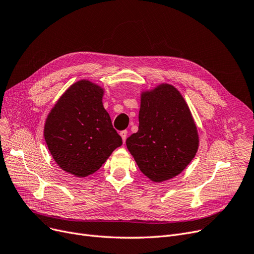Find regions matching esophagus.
<instances>
[{
	"label": "esophagus",
	"mask_w": 254,
	"mask_h": 254,
	"mask_svg": "<svg viewBox=\"0 0 254 254\" xmlns=\"http://www.w3.org/2000/svg\"><path fill=\"white\" fill-rule=\"evenodd\" d=\"M120 136H121V138H123V141L125 143L126 140H127V130H121L120 131Z\"/></svg>",
	"instance_id": "esophagus-1"
}]
</instances>
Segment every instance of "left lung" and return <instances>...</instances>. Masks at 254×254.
Returning <instances> with one entry per match:
<instances>
[{
	"instance_id": "obj_1",
	"label": "left lung",
	"mask_w": 254,
	"mask_h": 254,
	"mask_svg": "<svg viewBox=\"0 0 254 254\" xmlns=\"http://www.w3.org/2000/svg\"><path fill=\"white\" fill-rule=\"evenodd\" d=\"M199 144L197 127L180 91L161 84L141 95L139 129L127 146L142 173L156 183L180 174Z\"/></svg>"
}]
</instances>
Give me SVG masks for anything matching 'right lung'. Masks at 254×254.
<instances>
[{
  "mask_svg": "<svg viewBox=\"0 0 254 254\" xmlns=\"http://www.w3.org/2000/svg\"><path fill=\"white\" fill-rule=\"evenodd\" d=\"M104 89L81 80L72 84L51 110L45 139L54 160L78 178L102 167L123 139L103 106Z\"/></svg>",
  "mask_w": 254,
  "mask_h": 254,
  "instance_id": "right-lung-1",
  "label": "right lung"
}]
</instances>
